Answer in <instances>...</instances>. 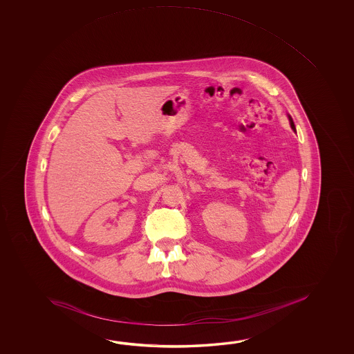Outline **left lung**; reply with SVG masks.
I'll use <instances>...</instances> for the list:
<instances>
[{"instance_id":"8db88e82","label":"left lung","mask_w":354,"mask_h":354,"mask_svg":"<svg viewBox=\"0 0 354 354\" xmlns=\"http://www.w3.org/2000/svg\"><path fill=\"white\" fill-rule=\"evenodd\" d=\"M288 120H290V125H291V128L294 129V131H296V129H295L294 121H292V118L288 115Z\"/></svg>"}]
</instances>
